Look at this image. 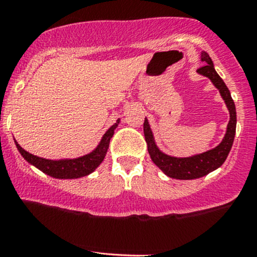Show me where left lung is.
Masks as SVG:
<instances>
[{"label":"left lung","instance_id":"left-lung-1","mask_svg":"<svg viewBox=\"0 0 257 257\" xmlns=\"http://www.w3.org/2000/svg\"><path fill=\"white\" fill-rule=\"evenodd\" d=\"M201 61L205 62V66L197 69L196 72L210 79L216 89H218L219 94H221L225 106L229 111V122H228L227 131H225L223 139L216 148L189 157H176L165 154V152L160 150L159 146L156 145V142H155L148 118H145L144 135H145L146 144H148L149 155H150L152 162L170 178L180 180L197 179L219 168L227 159L228 154L232 149L234 137H235L236 112L229 90H228L224 81L222 80V78L217 74L212 60L205 51L201 52Z\"/></svg>","mask_w":257,"mask_h":257}]
</instances>
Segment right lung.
<instances>
[{
    "instance_id": "obj_1",
    "label": "right lung",
    "mask_w": 257,
    "mask_h": 257,
    "mask_svg": "<svg viewBox=\"0 0 257 257\" xmlns=\"http://www.w3.org/2000/svg\"><path fill=\"white\" fill-rule=\"evenodd\" d=\"M120 119L118 118L117 122L113 125L109 126V129L103 134L102 139H101V142L98 143V145L94 150L89 152V154L84 155V156L77 157V159H42V157L35 156V155L25 151L17 142L14 143H16L17 149L21 152L22 156L24 157V160H27V162L35 166L38 170L44 172L47 176L57 179H77L81 178V177L89 176L90 173H92L101 165V162L105 159L107 150H108L109 140L113 137L114 129L117 128Z\"/></svg>"
}]
</instances>
